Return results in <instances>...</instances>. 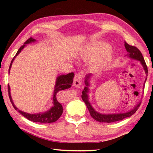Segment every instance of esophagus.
I'll return each instance as SVG.
<instances>
[{
    "mask_svg": "<svg viewBox=\"0 0 153 153\" xmlns=\"http://www.w3.org/2000/svg\"><path fill=\"white\" fill-rule=\"evenodd\" d=\"M82 84V75L81 74H76L74 79V86L79 87Z\"/></svg>",
    "mask_w": 153,
    "mask_h": 153,
    "instance_id": "obj_1",
    "label": "esophagus"
}]
</instances>
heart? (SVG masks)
Segmentation results:
<instances>
[{
	"instance_id": "b5f03b06",
	"label": "heart",
	"mask_w": 153,
	"mask_h": 153,
	"mask_svg": "<svg viewBox=\"0 0 153 153\" xmlns=\"http://www.w3.org/2000/svg\"><path fill=\"white\" fill-rule=\"evenodd\" d=\"M109 49V46L107 44L102 42H93L85 46L81 56L83 59L86 60H93L97 58L100 54ZM111 54L106 53L104 54L101 58L96 60L94 63V68L96 69H102L106 68L109 64L111 60Z\"/></svg>"
}]
</instances>
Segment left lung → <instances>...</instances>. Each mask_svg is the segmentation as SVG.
Wrapping results in <instances>:
<instances>
[{
    "mask_svg": "<svg viewBox=\"0 0 153 153\" xmlns=\"http://www.w3.org/2000/svg\"><path fill=\"white\" fill-rule=\"evenodd\" d=\"M125 49H126V51H127V57L129 58H131V59L139 60V61L141 62V64L142 65V66H143V70L145 71V73L146 75V78L145 80V83H146V79H147V76H148V68L145 62V60H144L143 56H142V53H141V51H140L137 47H134V46L129 45L126 42H125ZM92 76H93L92 74H88L85 76V84L86 86H85L84 88V89H83V91L82 92V95H81V97H82L83 101L85 102V105L87 106V108L89 111L91 116L93 117L95 120H97L100 123H114V122H116V121L122 120L123 119L128 118V117H130L132 116L136 111H137L138 108L139 107L140 104H141L140 102H138V103L136 104L132 108H131V109L129 110L128 111L123 112V113L105 114H101V113L97 112V111L95 110V108H94L93 107V106L91 105V102H89V96H88V93H89L88 87L90 86V78H91ZM144 84H145V83H144Z\"/></svg>",
    "mask_w": 153,
    "mask_h": 153,
    "instance_id": "1",
    "label": "left lung"
}]
</instances>
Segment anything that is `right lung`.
I'll use <instances>...</instances> for the list:
<instances>
[{"label":"right lung","mask_w":153,"mask_h":153,"mask_svg":"<svg viewBox=\"0 0 153 153\" xmlns=\"http://www.w3.org/2000/svg\"><path fill=\"white\" fill-rule=\"evenodd\" d=\"M36 42V39H33L32 37H30L28 40L25 42L24 45L22 46L19 48V49L18 50L17 53H16V55L14 57L12 58L11 63L10 65L9 68V73L10 71V69L12 68V62H13L14 58L19 55V53L22 51L23 49H24V47H26L28 44L35 42ZM74 74L73 72L69 73L68 74H62L60 75V76H57L56 80V84L55 87H54L53 92V95H52L51 100L53 101V106L49 108V110H47V111L42 112V113H38V114H28V113L22 111L19 109H18V108L14 105L13 100L12 99L11 97V93H10V87L8 85V93H9V97L10 100V102L12 104V106H14V108H15V110L18 111L22 116H24L25 118L28 119L29 120L33 121V122H36V123H54L58 120V118L61 116L62 114V104L60 103V102L58 101L57 99V95L58 94V92L62 90L68 89L69 88L72 86V84L73 83V79H74Z\"/></svg>","instance_id":"obj_1"}]
</instances>
